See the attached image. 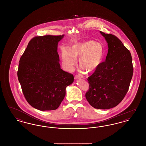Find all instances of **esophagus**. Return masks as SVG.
I'll list each match as a JSON object with an SVG mask.
<instances>
[{
    "label": "esophagus",
    "mask_w": 146,
    "mask_h": 146,
    "mask_svg": "<svg viewBox=\"0 0 146 146\" xmlns=\"http://www.w3.org/2000/svg\"><path fill=\"white\" fill-rule=\"evenodd\" d=\"M81 77H82V76H79V75H76L75 76H74V79H80Z\"/></svg>",
    "instance_id": "1"
}]
</instances>
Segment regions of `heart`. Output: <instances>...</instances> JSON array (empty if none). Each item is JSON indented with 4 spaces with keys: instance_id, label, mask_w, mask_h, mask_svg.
<instances>
[{
    "instance_id": "1",
    "label": "heart",
    "mask_w": 146,
    "mask_h": 146,
    "mask_svg": "<svg viewBox=\"0 0 146 146\" xmlns=\"http://www.w3.org/2000/svg\"><path fill=\"white\" fill-rule=\"evenodd\" d=\"M104 55V45L93 40L76 42L68 50L63 48L61 50V59L66 70H73L76 66V58L79 57V67L86 73H92L97 69Z\"/></svg>"
}]
</instances>
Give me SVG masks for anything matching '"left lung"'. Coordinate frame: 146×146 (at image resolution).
Wrapping results in <instances>:
<instances>
[{
    "instance_id": "left-lung-1",
    "label": "left lung",
    "mask_w": 146,
    "mask_h": 146,
    "mask_svg": "<svg viewBox=\"0 0 146 146\" xmlns=\"http://www.w3.org/2000/svg\"><path fill=\"white\" fill-rule=\"evenodd\" d=\"M108 43L106 61L88 77L85 97L92 107L107 110L119 104L128 91L133 75L130 51L115 35L100 31Z\"/></svg>"
}]
</instances>
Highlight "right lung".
I'll return each instance as SVG.
<instances>
[{"label":"right lung","instance_id":"1","mask_svg":"<svg viewBox=\"0 0 146 146\" xmlns=\"http://www.w3.org/2000/svg\"><path fill=\"white\" fill-rule=\"evenodd\" d=\"M62 35L36 36L28 42L20 58L18 79L26 100L40 111L55 110L74 81L72 74L63 70L57 45Z\"/></svg>","mask_w":146,"mask_h":146}]
</instances>
